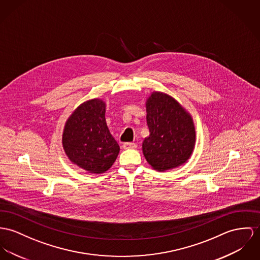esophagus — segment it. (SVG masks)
<instances>
[{
	"mask_svg": "<svg viewBox=\"0 0 260 260\" xmlns=\"http://www.w3.org/2000/svg\"><path fill=\"white\" fill-rule=\"evenodd\" d=\"M122 147L124 149H132V148H137V144L136 143H133V142H125L123 143Z\"/></svg>",
	"mask_w": 260,
	"mask_h": 260,
	"instance_id": "34e87169",
	"label": "esophagus"
}]
</instances>
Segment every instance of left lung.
Masks as SVG:
<instances>
[{"label": "left lung", "instance_id": "1", "mask_svg": "<svg viewBox=\"0 0 260 260\" xmlns=\"http://www.w3.org/2000/svg\"><path fill=\"white\" fill-rule=\"evenodd\" d=\"M149 136L142 153L157 171L177 168L191 157L196 144V128L189 112L168 94L154 91L145 101Z\"/></svg>", "mask_w": 260, "mask_h": 260}]
</instances>
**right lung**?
Listing matches in <instances>:
<instances>
[{
    "instance_id": "obj_1",
    "label": "right lung",
    "mask_w": 260,
    "mask_h": 260,
    "mask_svg": "<svg viewBox=\"0 0 260 260\" xmlns=\"http://www.w3.org/2000/svg\"><path fill=\"white\" fill-rule=\"evenodd\" d=\"M105 113L106 103L102 99L86 101L69 116L62 134V145L68 159L91 174L108 171L120 152Z\"/></svg>"
}]
</instances>
